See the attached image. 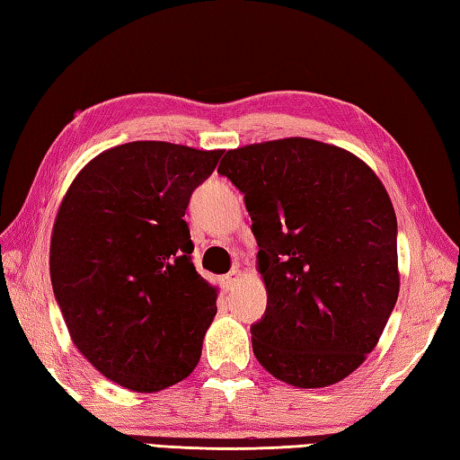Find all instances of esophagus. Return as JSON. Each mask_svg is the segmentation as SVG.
Listing matches in <instances>:
<instances>
[{
    "instance_id": "1",
    "label": "esophagus",
    "mask_w": 460,
    "mask_h": 460,
    "mask_svg": "<svg viewBox=\"0 0 460 460\" xmlns=\"http://www.w3.org/2000/svg\"><path fill=\"white\" fill-rule=\"evenodd\" d=\"M241 279H243L241 269H239V267H233L231 271L221 279V281H223V287H225V289H235V287L241 283Z\"/></svg>"
}]
</instances>
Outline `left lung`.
<instances>
[{"instance_id":"1","label":"left lung","mask_w":460,"mask_h":460,"mask_svg":"<svg viewBox=\"0 0 460 460\" xmlns=\"http://www.w3.org/2000/svg\"><path fill=\"white\" fill-rule=\"evenodd\" d=\"M217 171L245 195L259 245L257 361L299 389L343 381L399 296L397 217L381 179L350 151L307 137L229 149Z\"/></svg>"}]
</instances>
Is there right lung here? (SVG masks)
<instances>
[{
	"instance_id": "obj_1",
	"label": "right lung",
	"mask_w": 460,
	"mask_h": 460,
	"mask_svg": "<svg viewBox=\"0 0 460 460\" xmlns=\"http://www.w3.org/2000/svg\"><path fill=\"white\" fill-rule=\"evenodd\" d=\"M223 149L131 141L79 171L51 231L53 293L77 350L105 379L157 393L187 379L217 313L183 219Z\"/></svg>"
}]
</instances>
